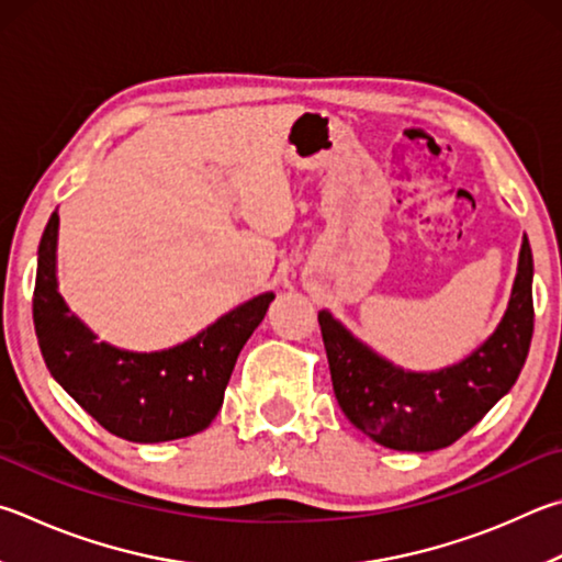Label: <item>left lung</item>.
I'll return each instance as SVG.
<instances>
[{
	"mask_svg": "<svg viewBox=\"0 0 562 562\" xmlns=\"http://www.w3.org/2000/svg\"><path fill=\"white\" fill-rule=\"evenodd\" d=\"M334 395L353 427L383 447L432 452L457 442L521 373L533 336V255L524 238L512 302L498 329L462 363L435 373L395 369L319 312Z\"/></svg>",
	"mask_w": 562,
	"mask_h": 562,
	"instance_id": "left-lung-1",
	"label": "left lung"
}]
</instances>
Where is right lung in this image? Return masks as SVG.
I'll return each instance as SVG.
<instances>
[{"mask_svg": "<svg viewBox=\"0 0 562 562\" xmlns=\"http://www.w3.org/2000/svg\"><path fill=\"white\" fill-rule=\"evenodd\" d=\"M58 211L38 243L34 329L46 369L60 387L130 442H167L206 430L223 405L243 344L258 329L274 294H260L169 351L132 353L95 341L56 288Z\"/></svg>", "mask_w": 562, "mask_h": 562, "instance_id": "1", "label": "right lung"}]
</instances>
